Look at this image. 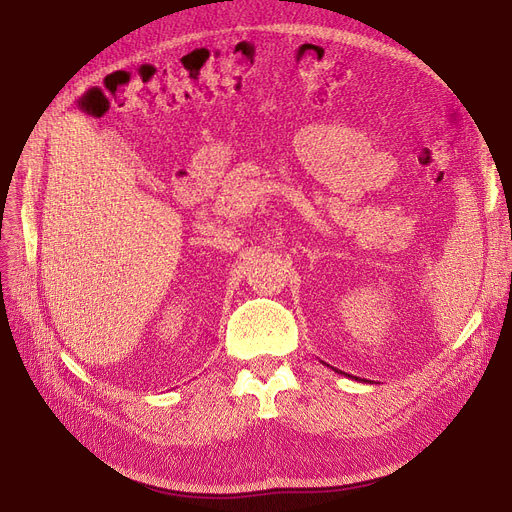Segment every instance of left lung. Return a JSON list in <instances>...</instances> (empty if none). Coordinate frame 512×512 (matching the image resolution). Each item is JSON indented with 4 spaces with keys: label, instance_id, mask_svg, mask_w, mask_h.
I'll return each instance as SVG.
<instances>
[{
    "label": "left lung",
    "instance_id": "1",
    "mask_svg": "<svg viewBox=\"0 0 512 512\" xmlns=\"http://www.w3.org/2000/svg\"><path fill=\"white\" fill-rule=\"evenodd\" d=\"M336 371H338V369H336ZM338 373H342V371H338Z\"/></svg>",
    "mask_w": 512,
    "mask_h": 512
}]
</instances>
